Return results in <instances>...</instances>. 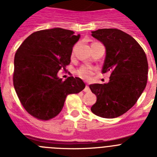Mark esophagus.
Instances as JSON below:
<instances>
[{
    "label": "esophagus",
    "instance_id": "esophagus-1",
    "mask_svg": "<svg viewBox=\"0 0 157 157\" xmlns=\"http://www.w3.org/2000/svg\"><path fill=\"white\" fill-rule=\"evenodd\" d=\"M84 91H85L86 93H90V86H89V85L86 86L85 89H84Z\"/></svg>",
    "mask_w": 157,
    "mask_h": 157
}]
</instances>
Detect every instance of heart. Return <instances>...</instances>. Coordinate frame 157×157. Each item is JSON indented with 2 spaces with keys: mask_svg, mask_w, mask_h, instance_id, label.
Here are the masks:
<instances>
[{
  "mask_svg": "<svg viewBox=\"0 0 157 157\" xmlns=\"http://www.w3.org/2000/svg\"><path fill=\"white\" fill-rule=\"evenodd\" d=\"M96 71V69L93 67L87 66V65H84V66L80 67L78 69L77 74L80 78H83V79L89 80L90 79L93 75L94 74V72Z\"/></svg>",
  "mask_w": 157,
  "mask_h": 157,
  "instance_id": "heart-1",
  "label": "heart"
}]
</instances>
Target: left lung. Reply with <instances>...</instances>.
<instances>
[{
  "instance_id": "8db88e82",
  "label": "left lung",
  "mask_w": 157,
  "mask_h": 157,
  "mask_svg": "<svg viewBox=\"0 0 157 157\" xmlns=\"http://www.w3.org/2000/svg\"><path fill=\"white\" fill-rule=\"evenodd\" d=\"M91 33L106 49L102 73H111L108 83L90 85L97 96L91 111L100 117L116 118L135 105L146 86V55L134 37L119 29H99Z\"/></svg>"
}]
</instances>
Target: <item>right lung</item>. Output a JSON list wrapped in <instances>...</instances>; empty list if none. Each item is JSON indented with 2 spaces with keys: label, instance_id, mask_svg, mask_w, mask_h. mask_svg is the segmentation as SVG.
Masks as SVG:
<instances>
[{
  "label": "right lung",
  "instance_id": "add662e5",
  "mask_svg": "<svg viewBox=\"0 0 157 157\" xmlns=\"http://www.w3.org/2000/svg\"><path fill=\"white\" fill-rule=\"evenodd\" d=\"M74 34L59 27L36 31L16 51L14 87L24 109L38 120L57 116L67 96L85 88L80 78L71 76L62 81L57 75L70 63L72 48L80 38Z\"/></svg>",
  "mask_w": 157,
  "mask_h": 157
}]
</instances>
